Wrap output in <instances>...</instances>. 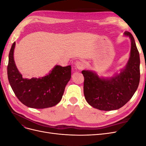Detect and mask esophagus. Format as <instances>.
Masks as SVG:
<instances>
[{
  "label": "esophagus",
  "instance_id": "obj_1",
  "mask_svg": "<svg viewBox=\"0 0 146 146\" xmlns=\"http://www.w3.org/2000/svg\"><path fill=\"white\" fill-rule=\"evenodd\" d=\"M76 67L78 69H82L84 68V67H85V64L83 63V62H82V61H76Z\"/></svg>",
  "mask_w": 146,
  "mask_h": 146
}]
</instances>
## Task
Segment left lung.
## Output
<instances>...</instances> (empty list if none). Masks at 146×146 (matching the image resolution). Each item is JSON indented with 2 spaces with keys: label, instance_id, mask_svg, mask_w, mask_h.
I'll use <instances>...</instances> for the list:
<instances>
[{
  "label": "left lung",
  "instance_id": "obj_1",
  "mask_svg": "<svg viewBox=\"0 0 146 146\" xmlns=\"http://www.w3.org/2000/svg\"><path fill=\"white\" fill-rule=\"evenodd\" d=\"M124 35L131 40L129 60L125 68L113 77L100 78L91 70H82L83 92L87 102L104 111L117 110L126 104L138 87L140 79V58L134 38L130 32Z\"/></svg>",
  "mask_w": 146,
  "mask_h": 146
}]
</instances>
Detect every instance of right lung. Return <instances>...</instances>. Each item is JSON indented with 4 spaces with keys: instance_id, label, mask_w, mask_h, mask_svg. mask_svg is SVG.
<instances>
[{
    "instance_id": "add662e5",
    "label": "right lung",
    "mask_w": 146,
    "mask_h": 146,
    "mask_svg": "<svg viewBox=\"0 0 146 146\" xmlns=\"http://www.w3.org/2000/svg\"><path fill=\"white\" fill-rule=\"evenodd\" d=\"M15 44V42H13L9 53L7 74L10 85L17 99L32 108H49L58 104L71 77V66L56 65L44 77L24 78L15 63L13 53Z\"/></svg>"
}]
</instances>
